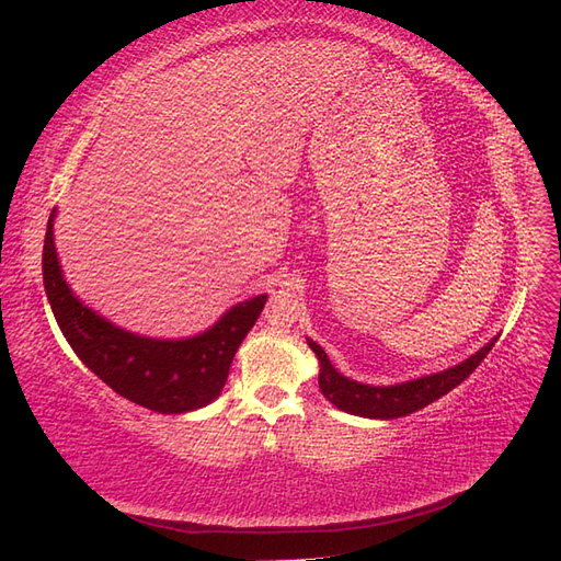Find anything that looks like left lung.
<instances>
[{
  "instance_id": "obj_1",
  "label": "left lung",
  "mask_w": 561,
  "mask_h": 561,
  "mask_svg": "<svg viewBox=\"0 0 561 561\" xmlns=\"http://www.w3.org/2000/svg\"><path fill=\"white\" fill-rule=\"evenodd\" d=\"M496 339L499 336L489 339L480 351H474L463 363L447 367L443 371H435V375H426V377L410 379L393 386H371V383L353 381L344 377L342 371L334 369L328 353L322 351L313 339H307V344L316 353L318 365H320L318 386L322 390V396H325L336 410L353 416L388 421V419H398V416L412 414L416 410H423V407L435 402L437 398L447 396L451 388L466 381L474 371V367L486 358V353L496 344Z\"/></svg>"
}]
</instances>
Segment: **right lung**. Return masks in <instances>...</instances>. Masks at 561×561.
Here are the masks:
<instances>
[{
  "instance_id": "add662e5",
  "label": "right lung",
  "mask_w": 561,
  "mask_h": 561,
  "mask_svg": "<svg viewBox=\"0 0 561 561\" xmlns=\"http://www.w3.org/2000/svg\"><path fill=\"white\" fill-rule=\"evenodd\" d=\"M58 210H50L44 239V287L67 344L95 377L118 396L159 414L201 410L219 398L245 334L257 322L266 295L233 304L215 325L194 336L135 334L83 304L62 276L54 241Z\"/></svg>"
}]
</instances>
